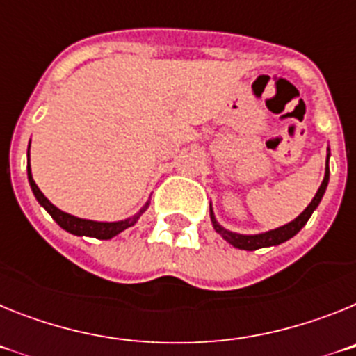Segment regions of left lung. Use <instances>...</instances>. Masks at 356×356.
I'll return each mask as SVG.
<instances>
[{
	"label": "left lung",
	"mask_w": 356,
	"mask_h": 356,
	"mask_svg": "<svg viewBox=\"0 0 356 356\" xmlns=\"http://www.w3.org/2000/svg\"><path fill=\"white\" fill-rule=\"evenodd\" d=\"M328 160H330V147H328V155H326V169H325V180L321 184V187L317 188L316 196L314 200L310 201V205L300 213V216L296 217L294 221L287 222V225L280 226V228L269 229V232H264V234H257V235H242V234H235V232H229V229L222 228L219 222H217L216 216H213L212 210V203H210V219H212L213 229H216L217 234L221 235L226 242H229L234 248H238V250H246V251H254L260 250V248H269V246H278L282 242L289 241V238L294 237L305 225L310 219V216L314 213V210L319 207L321 200L325 196L326 187H328V180H330V168H328Z\"/></svg>",
	"instance_id": "left-lung-1"
}]
</instances>
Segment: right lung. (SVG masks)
<instances>
[{
	"mask_svg": "<svg viewBox=\"0 0 356 356\" xmlns=\"http://www.w3.org/2000/svg\"><path fill=\"white\" fill-rule=\"evenodd\" d=\"M28 181H30V187L33 191V196L37 197V201L40 203V207L46 209V212L53 217V221H56V225L64 228L65 232L72 235H78V237H94L102 238V241H108V238L115 237L121 232H124L127 228L134 226L135 222L139 221V217L146 212V209L149 207V201L146 205L135 213V216L128 217V219H122V221L115 222H103V221H90V219H81V217L71 216L67 212H62L60 209H56L48 197L40 193V188L37 187V184L33 181V176H31V168H30V144H28Z\"/></svg>",
	"mask_w": 356,
	"mask_h": 356,
	"instance_id": "right-lung-1",
	"label": "right lung"
}]
</instances>
